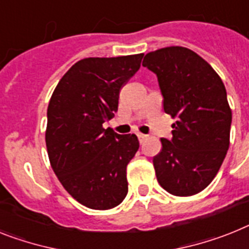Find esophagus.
Wrapping results in <instances>:
<instances>
[{
    "instance_id": "1",
    "label": "esophagus",
    "mask_w": 249,
    "mask_h": 249,
    "mask_svg": "<svg viewBox=\"0 0 249 249\" xmlns=\"http://www.w3.org/2000/svg\"><path fill=\"white\" fill-rule=\"evenodd\" d=\"M138 139H139V142H141V143H143V142L147 139V135L142 134V133H138Z\"/></svg>"
}]
</instances>
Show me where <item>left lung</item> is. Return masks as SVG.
I'll use <instances>...</instances> for the list:
<instances>
[{"label": "left lung", "mask_w": 249, "mask_h": 249, "mask_svg": "<svg viewBox=\"0 0 249 249\" xmlns=\"http://www.w3.org/2000/svg\"><path fill=\"white\" fill-rule=\"evenodd\" d=\"M143 67L157 74L164 112L176 119L172 139H160L153 158L160 185L175 196H192L210 185L231 137V110L225 86L213 67L183 47L145 54Z\"/></svg>", "instance_id": "left-lung-1"}]
</instances>
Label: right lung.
I'll list each match as a JSON object with an SVG mask.
<instances>
[{
  "label": "right lung",
  "instance_id": "add662e5",
  "mask_svg": "<svg viewBox=\"0 0 249 249\" xmlns=\"http://www.w3.org/2000/svg\"><path fill=\"white\" fill-rule=\"evenodd\" d=\"M143 55L78 60L50 97L45 131L50 166L73 199L93 210L115 208L128 194L126 166L139 141L102 124L118 111L121 87L141 68Z\"/></svg>",
  "mask_w": 249,
  "mask_h": 249
}]
</instances>
